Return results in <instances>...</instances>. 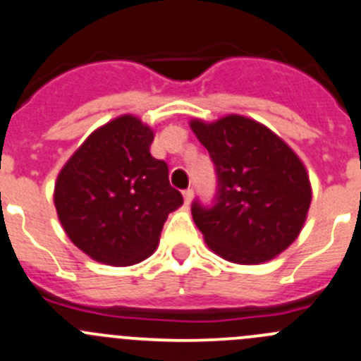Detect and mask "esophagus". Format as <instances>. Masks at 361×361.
I'll return each instance as SVG.
<instances>
[{"label":"esophagus","instance_id":"34e87169","mask_svg":"<svg viewBox=\"0 0 361 361\" xmlns=\"http://www.w3.org/2000/svg\"><path fill=\"white\" fill-rule=\"evenodd\" d=\"M183 199H185V204H190L192 199H194V190H192V188L183 190Z\"/></svg>","mask_w":361,"mask_h":361}]
</instances>
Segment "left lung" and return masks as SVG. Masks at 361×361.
<instances>
[{
  "instance_id": "1",
  "label": "left lung",
  "mask_w": 361,
  "mask_h": 361,
  "mask_svg": "<svg viewBox=\"0 0 361 361\" xmlns=\"http://www.w3.org/2000/svg\"><path fill=\"white\" fill-rule=\"evenodd\" d=\"M190 128L219 178L216 204H192L209 250L236 264L277 257L302 233L312 201L300 157L275 132L241 114L212 123L192 120Z\"/></svg>"
}]
</instances>
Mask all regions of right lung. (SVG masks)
Here are the masks:
<instances>
[{
  "mask_svg": "<svg viewBox=\"0 0 361 361\" xmlns=\"http://www.w3.org/2000/svg\"><path fill=\"white\" fill-rule=\"evenodd\" d=\"M155 132L134 114L93 130L66 160L54 206L66 236L95 261L132 266L155 252L167 215L183 204L164 160L149 153Z\"/></svg>",
  "mask_w": 361,
  "mask_h": 361,
  "instance_id": "obj_1",
  "label": "right lung"
}]
</instances>
